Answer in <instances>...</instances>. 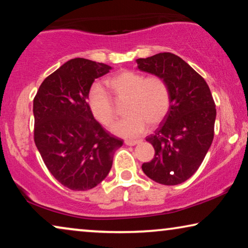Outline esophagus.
<instances>
[{
    "label": "esophagus",
    "instance_id": "esophagus-1",
    "mask_svg": "<svg viewBox=\"0 0 248 248\" xmlns=\"http://www.w3.org/2000/svg\"><path fill=\"white\" fill-rule=\"evenodd\" d=\"M141 140H125V144L126 145H135L140 143Z\"/></svg>",
    "mask_w": 248,
    "mask_h": 248
}]
</instances>
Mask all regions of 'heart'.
<instances>
[{
    "label": "heart",
    "mask_w": 248,
    "mask_h": 248,
    "mask_svg": "<svg viewBox=\"0 0 248 248\" xmlns=\"http://www.w3.org/2000/svg\"><path fill=\"white\" fill-rule=\"evenodd\" d=\"M106 86L113 97L124 101V113L127 116L115 124L111 131L124 138H135L147 130L148 123L157 125L164 121L170 107L168 84L161 77L134 71L123 72L106 80ZM88 107L93 116L104 126H110L116 118L114 101L99 84H93L87 96Z\"/></svg>",
    "instance_id": "1"
}]
</instances>
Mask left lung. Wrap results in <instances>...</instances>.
<instances>
[{"instance_id": "obj_1", "label": "left lung", "mask_w": 248, "mask_h": 248, "mask_svg": "<svg viewBox=\"0 0 248 248\" xmlns=\"http://www.w3.org/2000/svg\"><path fill=\"white\" fill-rule=\"evenodd\" d=\"M138 69L161 77L168 84L170 107L155 134L147 138L155 158L142 165L152 181L177 185L198 170L215 135L216 105L205 80L171 53L138 59Z\"/></svg>"}]
</instances>
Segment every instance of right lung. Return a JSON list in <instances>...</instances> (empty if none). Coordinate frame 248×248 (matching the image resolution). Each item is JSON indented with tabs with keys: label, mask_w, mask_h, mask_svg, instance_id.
I'll list each match as a JSON object with an SVG mask.
<instances>
[{
	"label": "right lung",
	"mask_w": 248,
	"mask_h": 248,
	"mask_svg": "<svg viewBox=\"0 0 248 248\" xmlns=\"http://www.w3.org/2000/svg\"><path fill=\"white\" fill-rule=\"evenodd\" d=\"M110 69L90 60H70L43 81L33 99L36 147L50 174L72 191L103 182L123 144L94 120L87 104L93 81Z\"/></svg>",
	"instance_id": "obj_1"
}]
</instances>
